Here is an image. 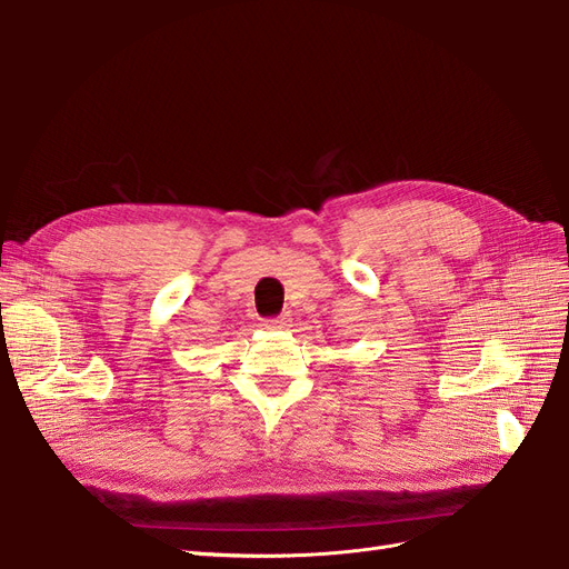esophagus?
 I'll use <instances>...</instances> for the list:
<instances>
[{
  "instance_id": "esophagus-1",
  "label": "esophagus",
  "mask_w": 569,
  "mask_h": 569,
  "mask_svg": "<svg viewBox=\"0 0 569 569\" xmlns=\"http://www.w3.org/2000/svg\"><path fill=\"white\" fill-rule=\"evenodd\" d=\"M289 318L287 316H278V318H268L266 320V327L268 330H284V327H289Z\"/></svg>"
}]
</instances>
